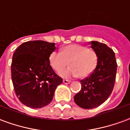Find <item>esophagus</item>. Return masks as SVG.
<instances>
[{"instance_id":"esophagus-1","label":"esophagus","mask_w":130,"mask_h":130,"mask_svg":"<svg viewBox=\"0 0 130 130\" xmlns=\"http://www.w3.org/2000/svg\"><path fill=\"white\" fill-rule=\"evenodd\" d=\"M71 82L70 80H68V79H63V83L65 84H70Z\"/></svg>"}]
</instances>
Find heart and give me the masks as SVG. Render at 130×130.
Segmentation results:
<instances>
[{
  "mask_svg": "<svg viewBox=\"0 0 130 130\" xmlns=\"http://www.w3.org/2000/svg\"><path fill=\"white\" fill-rule=\"evenodd\" d=\"M49 63L57 72H60L68 65L70 67L60 73L64 77L78 76L81 79L89 76L95 70L98 58L91 48L79 44H69L61 52L53 51L49 56Z\"/></svg>",
  "mask_w": 130,
  "mask_h": 130,
  "instance_id": "obj_1",
  "label": "heart"
}]
</instances>
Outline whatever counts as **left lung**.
Segmentation results:
<instances>
[{"label":"left lung","instance_id":"left-lung-1","mask_svg":"<svg viewBox=\"0 0 130 130\" xmlns=\"http://www.w3.org/2000/svg\"><path fill=\"white\" fill-rule=\"evenodd\" d=\"M91 48L98 55L95 70L81 80L82 89L74 95L75 103L83 109L95 108L104 103L114 87L117 63L113 51L105 44L92 41Z\"/></svg>","mask_w":130,"mask_h":130}]
</instances>
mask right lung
<instances>
[{
    "label": "right lung",
    "instance_id": "obj_1",
    "mask_svg": "<svg viewBox=\"0 0 130 130\" xmlns=\"http://www.w3.org/2000/svg\"><path fill=\"white\" fill-rule=\"evenodd\" d=\"M55 43L42 40L23 43L13 54L11 74L14 89L24 105L38 109L48 105L62 79L49 63Z\"/></svg>",
    "mask_w": 130,
    "mask_h": 130
}]
</instances>
